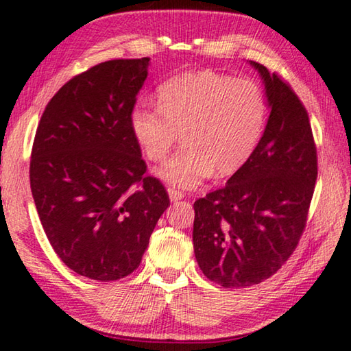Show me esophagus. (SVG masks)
I'll list each match as a JSON object with an SVG mask.
<instances>
[{"label":"esophagus","instance_id":"obj_1","mask_svg":"<svg viewBox=\"0 0 351 351\" xmlns=\"http://www.w3.org/2000/svg\"><path fill=\"white\" fill-rule=\"evenodd\" d=\"M169 197H170V201L176 203V201H180L181 198H184V193L180 192V190H176V189H169Z\"/></svg>","mask_w":351,"mask_h":351}]
</instances>
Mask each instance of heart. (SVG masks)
<instances>
[{
	"mask_svg": "<svg viewBox=\"0 0 351 351\" xmlns=\"http://www.w3.org/2000/svg\"><path fill=\"white\" fill-rule=\"evenodd\" d=\"M268 121V99L257 82L189 71L158 90V105L139 102L130 128L145 156L162 161L180 133L184 145L156 175L180 189H192L213 170L229 175L243 167L257 148Z\"/></svg>",
	"mask_w": 351,
	"mask_h": 351,
	"instance_id": "obj_1",
	"label": "heart"
}]
</instances>
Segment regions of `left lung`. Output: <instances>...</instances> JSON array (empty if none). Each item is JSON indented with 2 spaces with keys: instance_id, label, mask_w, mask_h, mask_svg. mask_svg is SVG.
<instances>
[{
  "instance_id": "obj_1",
  "label": "left lung",
  "mask_w": 351,
  "mask_h": 351,
  "mask_svg": "<svg viewBox=\"0 0 351 351\" xmlns=\"http://www.w3.org/2000/svg\"><path fill=\"white\" fill-rule=\"evenodd\" d=\"M265 83L268 123L249 161L195 201L193 249L203 274L246 288L282 268L305 230L317 152L304 104L280 75L249 62Z\"/></svg>"
}]
</instances>
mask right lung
<instances>
[{
	"mask_svg": "<svg viewBox=\"0 0 351 351\" xmlns=\"http://www.w3.org/2000/svg\"><path fill=\"white\" fill-rule=\"evenodd\" d=\"M148 64L119 58L73 77L35 133L29 178L41 226L63 263L93 280L132 274L170 206L130 128Z\"/></svg>",
	"mask_w": 351,
	"mask_h": 351,
	"instance_id": "obj_1",
	"label": "right lung"
}]
</instances>
